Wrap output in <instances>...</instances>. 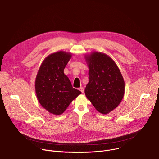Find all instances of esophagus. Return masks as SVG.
<instances>
[{
  "label": "esophagus",
  "mask_w": 159,
  "mask_h": 159,
  "mask_svg": "<svg viewBox=\"0 0 159 159\" xmlns=\"http://www.w3.org/2000/svg\"><path fill=\"white\" fill-rule=\"evenodd\" d=\"M79 90H80L82 93H84V87H80V88H79Z\"/></svg>",
  "instance_id": "34e87169"
}]
</instances>
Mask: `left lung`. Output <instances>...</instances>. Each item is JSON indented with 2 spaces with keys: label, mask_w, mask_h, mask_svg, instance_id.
I'll list each match as a JSON object with an SVG mask.
<instances>
[{
  "label": "left lung",
  "mask_w": 159,
  "mask_h": 159,
  "mask_svg": "<svg viewBox=\"0 0 159 159\" xmlns=\"http://www.w3.org/2000/svg\"><path fill=\"white\" fill-rule=\"evenodd\" d=\"M86 60L89 71L85 96L99 112L107 114L123 98V78L115 62L104 53L94 52L86 57Z\"/></svg>",
  "instance_id": "obj_1"
}]
</instances>
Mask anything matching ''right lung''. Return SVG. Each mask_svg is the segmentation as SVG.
Masks as SVG:
<instances>
[{
	"mask_svg": "<svg viewBox=\"0 0 159 159\" xmlns=\"http://www.w3.org/2000/svg\"><path fill=\"white\" fill-rule=\"evenodd\" d=\"M70 53L58 52L50 55L43 61L38 72L35 89L41 105L53 115H61L71 102L81 94L74 88L63 73L71 58Z\"/></svg>",
	"mask_w": 159,
	"mask_h": 159,
	"instance_id": "right-lung-1",
	"label": "right lung"
}]
</instances>
